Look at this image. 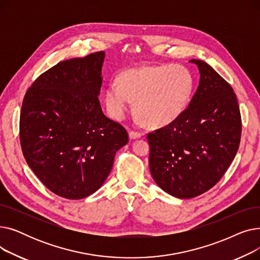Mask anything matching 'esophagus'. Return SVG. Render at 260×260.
<instances>
[{"mask_svg": "<svg viewBox=\"0 0 260 260\" xmlns=\"http://www.w3.org/2000/svg\"><path fill=\"white\" fill-rule=\"evenodd\" d=\"M141 136H142L141 133H139V132H134V131L129 132V134H128V137H129L131 140L139 139V138H141Z\"/></svg>", "mask_w": 260, "mask_h": 260, "instance_id": "1", "label": "esophagus"}]
</instances>
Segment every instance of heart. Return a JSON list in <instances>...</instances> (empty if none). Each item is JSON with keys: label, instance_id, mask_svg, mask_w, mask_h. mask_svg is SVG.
<instances>
[{"label": "heart", "instance_id": "1", "mask_svg": "<svg viewBox=\"0 0 260 260\" xmlns=\"http://www.w3.org/2000/svg\"><path fill=\"white\" fill-rule=\"evenodd\" d=\"M195 90V79L186 67L159 65L129 68L105 90L108 115L124 118L135 101V111L146 125L163 127L185 112Z\"/></svg>", "mask_w": 260, "mask_h": 260}]
</instances>
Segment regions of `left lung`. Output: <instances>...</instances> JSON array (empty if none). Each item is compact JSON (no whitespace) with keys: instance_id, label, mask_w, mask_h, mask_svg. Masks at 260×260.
<instances>
[{"instance_id":"obj_1","label":"left lung","mask_w":260,"mask_h":260,"mask_svg":"<svg viewBox=\"0 0 260 260\" xmlns=\"http://www.w3.org/2000/svg\"><path fill=\"white\" fill-rule=\"evenodd\" d=\"M200 80L182 116L147 135L149 171L166 193L180 199L199 196L221 179L238 151L241 117L236 94L204 61Z\"/></svg>"}]
</instances>
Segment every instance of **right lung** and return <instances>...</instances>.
Returning a JSON list of instances; mask_svg holds the SVG:
<instances>
[{
    "label": "right lung",
    "mask_w": 260,
    "mask_h": 260,
    "mask_svg": "<svg viewBox=\"0 0 260 260\" xmlns=\"http://www.w3.org/2000/svg\"><path fill=\"white\" fill-rule=\"evenodd\" d=\"M103 51L59 62L26 91L20 141L27 165L52 193L85 198L104 183L125 128L102 112Z\"/></svg>",
    "instance_id": "1"
}]
</instances>
